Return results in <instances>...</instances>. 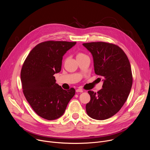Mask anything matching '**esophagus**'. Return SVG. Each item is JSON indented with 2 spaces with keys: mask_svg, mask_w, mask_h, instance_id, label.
Masks as SVG:
<instances>
[{
  "mask_svg": "<svg viewBox=\"0 0 150 150\" xmlns=\"http://www.w3.org/2000/svg\"><path fill=\"white\" fill-rule=\"evenodd\" d=\"M76 91L77 93H82V92H83V90H82V89H81V88H78V89H77V90H76Z\"/></svg>",
  "mask_w": 150,
  "mask_h": 150,
  "instance_id": "34e87169",
  "label": "esophagus"
}]
</instances>
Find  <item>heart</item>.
<instances>
[{
	"mask_svg": "<svg viewBox=\"0 0 150 150\" xmlns=\"http://www.w3.org/2000/svg\"><path fill=\"white\" fill-rule=\"evenodd\" d=\"M85 56V54H84L83 53L78 52V53H77V54H76V58H78V57H82V56Z\"/></svg>",
	"mask_w": 150,
	"mask_h": 150,
	"instance_id": "heart-1",
	"label": "heart"
}]
</instances>
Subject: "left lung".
Wrapping results in <instances>:
<instances>
[{
  "instance_id": "left-lung-1",
  "label": "left lung",
  "mask_w": 150,
  "mask_h": 150,
  "mask_svg": "<svg viewBox=\"0 0 150 150\" xmlns=\"http://www.w3.org/2000/svg\"><path fill=\"white\" fill-rule=\"evenodd\" d=\"M92 54L94 71L104 78L103 88L88 91L91 99L86 104L88 115L105 120L117 113L126 102L132 85L130 62L118 46L103 41L83 43Z\"/></svg>"
}]
</instances>
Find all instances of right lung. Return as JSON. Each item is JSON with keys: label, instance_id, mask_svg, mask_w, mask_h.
<instances>
[{"label": "right lung", "instance_id": "obj_1", "mask_svg": "<svg viewBox=\"0 0 150 150\" xmlns=\"http://www.w3.org/2000/svg\"><path fill=\"white\" fill-rule=\"evenodd\" d=\"M75 41L49 40L35 46L25 59L21 71L24 96L41 117L54 120L65 112L75 90H65L56 83L54 74L61 70L63 56Z\"/></svg>", "mask_w": 150, "mask_h": 150}]
</instances>
